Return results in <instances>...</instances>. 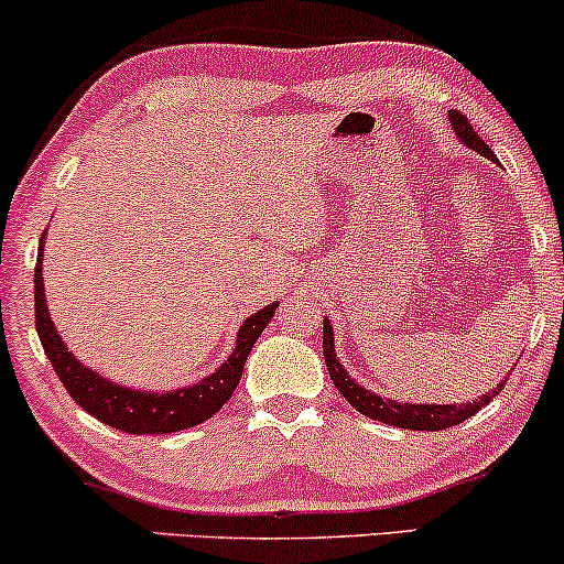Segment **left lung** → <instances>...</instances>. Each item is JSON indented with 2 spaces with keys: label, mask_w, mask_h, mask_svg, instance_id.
<instances>
[{
  "label": "left lung",
  "mask_w": 564,
  "mask_h": 564,
  "mask_svg": "<svg viewBox=\"0 0 564 564\" xmlns=\"http://www.w3.org/2000/svg\"><path fill=\"white\" fill-rule=\"evenodd\" d=\"M449 123L454 128V133H457V139L463 141L467 149H473V152L484 154V158L497 162V154L488 149V144L480 135L476 133V128L470 126V120L465 118L463 112L457 110H449ZM323 357H325V368L330 372V381L336 383V389L344 393V399L355 406L357 412H362L365 417H372L378 420V423H389V425H397V429H406V431H444V429H452V425H459L463 420L473 417L480 406H486L491 402L497 393L505 389L507 378L501 381L497 389H491L484 397L473 399V402H465V404H410V402H391V399H383L378 397L376 391H368L362 389L357 381H351V376L347 370L341 368V362H338L336 357V349H334V328H330L328 321H323Z\"/></svg>",
  "instance_id": "1"
}]
</instances>
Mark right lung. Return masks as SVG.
<instances>
[{
    "mask_svg": "<svg viewBox=\"0 0 564 564\" xmlns=\"http://www.w3.org/2000/svg\"><path fill=\"white\" fill-rule=\"evenodd\" d=\"M44 236L39 241V257H36V270H33V302H36V330L42 338V347L50 357L54 372L63 381L65 391L70 393L73 402L84 406L88 415L101 420L105 425L112 429L133 433H175L194 429V425L205 423L228 402L230 393L236 391V386L241 381L243 365L257 338L264 330V325L273 321L278 302L268 304L260 312H254L252 317H247L243 325L236 334V349L230 351L226 362L217 368L213 376L202 378L199 383L186 386V389H175L167 393L160 391H135L128 386L112 383L107 378H101L99 372L86 368L84 362H78L73 357V351H67L65 341L59 338L57 328H54L50 307H46L44 296V278H42V260H44Z\"/></svg>",
    "mask_w": 564,
    "mask_h": 564,
    "instance_id": "add662e5",
    "label": "right lung"
}]
</instances>
